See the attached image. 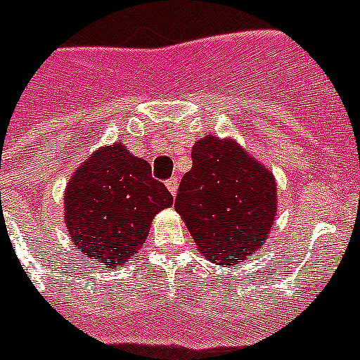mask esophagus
Here are the masks:
<instances>
[{"instance_id": "obj_1", "label": "esophagus", "mask_w": 360, "mask_h": 360, "mask_svg": "<svg viewBox=\"0 0 360 360\" xmlns=\"http://www.w3.org/2000/svg\"><path fill=\"white\" fill-rule=\"evenodd\" d=\"M167 188H168V192L172 193V195H176L177 188H179V179H177V177H172V179H168L167 181Z\"/></svg>"}]
</instances>
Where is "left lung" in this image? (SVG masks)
Segmentation results:
<instances>
[{"instance_id": "left-lung-1", "label": "left lung", "mask_w": 360, "mask_h": 360, "mask_svg": "<svg viewBox=\"0 0 360 360\" xmlns=\"http://www.w3.org/2000/svg\"><path fill=\"white\" fill-rule=\"evenodd\" d=\"M176 210L208 261L230 266L264 245L277 212L274 174L233 139L201 137Z\"/></svg>"}]
</instances>
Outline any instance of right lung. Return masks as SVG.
Segmentation results:
<instances>
[{"label":"right lung","instance_id":"obj_1","mask_svg":"<svg viewBox=\"0 0 360 360\" xmlns=\"http://www.w3.org/2000/svg\"><path fill=\"white\" fill-rule=\"evenodd\" d=\"M65 223L77 254L120 268L148 236L155 214L174 202L152 167L121 143L94 152L70 177Z\"/></svg>","mask_w":360,"mask_h":360}]
</instances>
